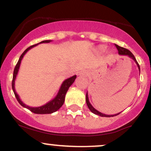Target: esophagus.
<instances>
[{
  "label": "esophagus",
  "instance_id": "obj_1",
  "mask_svg": "<svg viewBox=\"0 0 151 151\" xmlns=\"http://www.w3.org/2000/svg\"><path fill=\"white\" fill-rule=\"evenodd\" d=\"M79 75L80 76H85L86 75V72H84V71H81L79 73Z\"/></svg>",
  "mask_w": 151,
  "mask_h": 151
}]
</instances>
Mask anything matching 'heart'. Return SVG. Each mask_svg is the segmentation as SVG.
<instances>
[{"mask_svg": "<svg viewBox=\"0 0 151 151\" xmlns=\"http://www.w3.org/2000/svg\"><path fill=\"white\" fill-rule=\"evenodd\" d=\"M98 49H99V51H101V52H104V51L107 49V47L104 45H101L98 47Z\"/></svg>", "mask_w": 151, "mask_h": 151, "instance_id": "heart-1", "label": "heart"}]
</instances>
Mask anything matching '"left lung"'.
Returning a JSON list of instances; mask_svg holds the SVG:
<instances>
[{
  "mask_svg": "<svg viewBox=\"0 0 151 151\" xmlns=\"http://www.w3.org/2000/svg\"><path fill=\"white\" fill-rule=\"evenodd\" d=\"M115 46H116V49H117L118 50V52H119V55H125V56H128L129 57H130L131 58H132L133 60H134V61L136 62V65H137L138 68H139V70H140V66H139V64L138 63L137 61H136V58L134 57V54H132V52H131L130 51L128 50V49H125V48H123L122 47H119V46L116 45V44H115ZM86 103H87V105H88V108H89V109L90 111H92V112L93 113V114H97L98 115V116H104V117H111V116H116V115H118L119 114H120L121 112L118 113V114H111V115H108V114H102V112H100V111H97V109H95V108L93 107V105H92L91 104H90V101H89V99H88V93H86Z\"/></svg>",
  "mask_w": 151,
  "mask_h": 151,
  "instance_id": "left-lung-1",
  "label": "left lung"
}]
</instances>
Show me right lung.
<instances>
[{
	"instance_id": "1",
	"label": "right lung",
	"mask_w": 151,
	"mask_h": 151,
	"mask_svg": "<svg viewBox=\"0 0 151 151\" xmlns=\"http://www.w3.org/2000/svg\"><path fill=\"white\" fill-rule=\"evenodd\" d=\"M52 40H44L42 41V42H40V43L35 44V45L31 46V47H28L27 49H26L24 52L22 53V55L20 56L19 57L18 62L16 64L15 69H14V72H13V76H12V90H13L14 94H15L16 99L18 101V102L22 107L27 108L29 110H30L32 112L35 113V114H51V113L55 112L59 109L61 107V106L63 105V103H64V101H65V94H66L67 91H68V88H70V86H71L73 83H74L75 80L76 78V76H73L72 77L69 78H67L66 80H65L63 81V83L61 84V88H60L59 90H58V93L56 96L54 97L53 100H51L49 102H48L47 103H46L44 105L40 106V107H29V106L26 105L25 104L23 103L22 102V100H20L19 98V95H17V93H16L15 89V81L16 79V77H17V73H18L19 71V66H20V63H21V61H22L23 56H24V54L27 52L29 49H31L32 48H33L35 46L38 45L39 44H42V43H49L51 42Z\"/></svg>"
}]
</instances>
